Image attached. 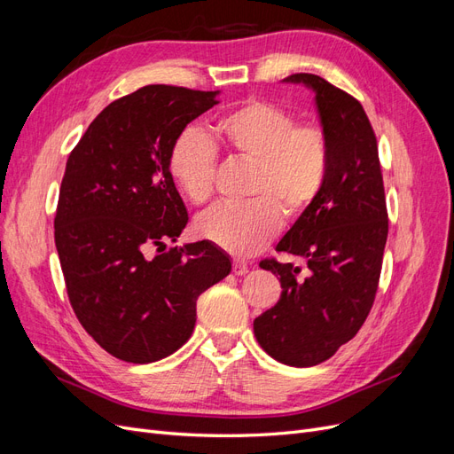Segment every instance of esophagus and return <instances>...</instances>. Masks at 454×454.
<instances>
[{
    "instance_id": "34e87169",
    "label": "esophagus",
    "mask_w": 454,
    "mask_h": 454,
    "mask_svg": "<svg viewBox=\"0 0 454 454\" xmlns=\"http://www.w3.org/2000/svg\"><path fill=\"white\" fill-rule=\"evenodd\" d=\"M232 272H235L237 277H242V274L248 272V263H244L242 259H235L232 261Z\"/></svg>"
}]
</instances>
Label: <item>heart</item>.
<instances>
[{
  "label": "heart",
  "mask_w": 454,
  "mask_h": 454,
  "mask_svg": "<svg viewBox=\"0 0 454 454\" xmlns=\"http://www.w3.org/2000/svg\"><path fill=\"white\" fill-rule=\"evenodd\" d=\"M219 140L229 153L252 162L254 172L244 204H217L199 215L195 231L232 255H254L277 237L282 214L303 215L320 197L329 172V142L314 122L297 125L282 106L248 100L217 121ZM217 151L197 127L177 132L170 145L168 170L182 193L202 204L214 193Z\"/></svg>",
  "instance_id": "b5f03b06"
}]
</instances>
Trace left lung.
Returning <instances> with one entry per match:
<instances>
[{"mask_svg":"<svg viewBox=\"0 0 454 454\" xmlns=\"http://www.w3.org/2000/svg\"><path fill=\"white\" fill-rule=\"evenodd\" d=\"M284 81L314 92L329 172L320 197L277 244L278 252L305 257L307 278L292 263L261 261V269L280 277L282 294L254 320V333L270 358L312 367L358 333L373 307L388 214L377 138L362 104L320 75Z\"/></svg>","mask_w":454,"mask_h":454,"instance_id":"8db88e82","label":"left lung"}]
</instances>
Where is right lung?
<instances>
[{
  "instance_id": "1",
  "label": "right lung",
  "mask_w": 454,
  "mask_h": 454,
  "mask_svg": "<svg viewBox=\"0 0 454 454\" xmlns=\"http://www.w3.org/2000/svg\"><path fill=\"white\" fill-rule=\"evenodd\" d=\"M217 94L142 87L104 107L67 157L54 217L67 297L85 332L122 362L151 364L185 345L199 295L231 272L208 240L167 248L189 222L170 145Z\"/></svg>"
}]
</instances>
